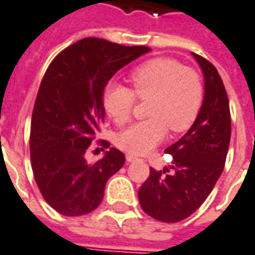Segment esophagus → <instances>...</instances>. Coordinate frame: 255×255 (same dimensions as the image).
I'll return each instance as SVG.
<instances>
[{
	"label": "esophagus",
	"mask_w": 255,
	"mask_h": 255,
	"mask_svg": "<svg viewBox=\"0 0 255 255\" xmlns=\"http://www.w3.org/2000/svg\"><path fill=\"white\" fill-rule=\"evenodd\" d=\"M126 160L129 161V163H131V161H135L138 160V157L134 155H126Z\"/></svg>",
	"instance_id": "esophagus-1"
}]
</instances>
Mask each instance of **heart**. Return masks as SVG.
Segmentation results:
<instances>
[{
	"label": "heart",
	"instance_id": "b5f03b06",
	"mask_svg": "<svg viewBox=\"0 0 255 255\" xmlns=\"http://www.w3.org/2000/svg\"><path fill=\"white\" fill-rule=\"evenodd\" d=\"M133 89L110 84L105 92V110L110 118L129 122L137 99L149 100L148 120L121 131L117 145L130 155H145L164 140L167 130L185 131L201 109L204 89L200 74L174 58H153L130 73Z\"/></svg>",
	"mask_w": 255,
	"mask_h": 255
}]
</instances>
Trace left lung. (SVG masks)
Returning <instances> with one entry per match:
<instances>
[{
	"instance_id": "8db88e82",
	"label": "left lung",
	"mask_w": 255,
	"mask_h": 255,
	"mask_svg": "<svg viewBox=\"0 0 255 255\" xmlns=\"http://www.w3.org/2000/svg\"><path fill=\"white\" fill-rule=\"evenodd\" d=\"M193 55L205 79L201 110L186 134L166 149L172 156V171L150 168L138 190L142 211L159 222L185 220L204 204L224 170L231 140L230 102L222 77L208 59Z\"/></svg>"
}]
</instances>
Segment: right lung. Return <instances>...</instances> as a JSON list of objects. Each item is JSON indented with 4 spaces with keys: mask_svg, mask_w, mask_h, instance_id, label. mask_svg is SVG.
Masks as SVG:
<instances>
[{
    "mask_svg": "<svg viewBox=\"0 0 255 255\" xmlns=\"http://www.w3.org/2000/svg\"><path fill=\"white\" fill-rule=\"evenodd\" d=\"M149 50L85 38L62 50L46 70L31 120V166L44 201L61 215L95 211L109 178L125 164V155L115 148L95 163L85 155L105 121L109 80ZM98 145L109 148L110 142L98 140Z\"/></svg>",
    "mask_w": 255,
    "mask_h": 255,
    "instance_id": "1",
    "label": "right lung"
}]
</instances>
